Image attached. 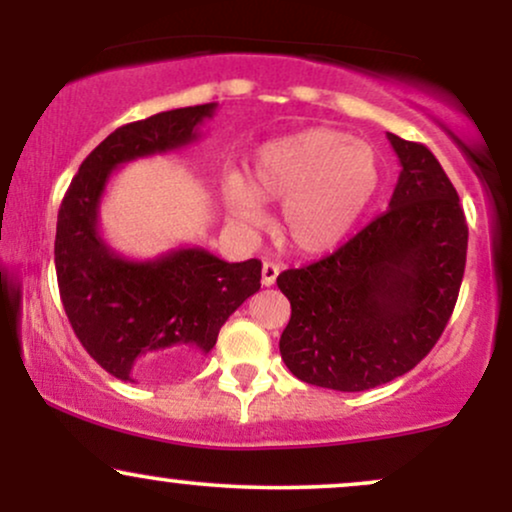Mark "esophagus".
<instances>
[{
	"mask_svg": "<svg viewBox=\"0 0 512 512\" xmlns=\"http://www.w3.org/2000/svg\"><path fill=\"white\" fill-rule=\"evenodd\" d=\"M281 267L276 262H264L262 264V286H274L276 276H279Z\"/></svg>",
	"mask_w": 512,
	"mask_h": 512,
	"instance_id": "obj_1",
	"label": "esophagus"
}]
</instances>
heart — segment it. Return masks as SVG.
Returning <instances> with one entry per match:
<instances>
[{"mask_svg":"<svg viewBox=\"0 0 512 512\" xmlns=\"http://www.w3.org/2000/svg\"><path fill=\"white\" fill-rule=\"evenodd\" d=\"M380 187V158L363 139L310 127L255 151L250 182L223 180L228 216L240 226L267 221L264 202H281L279 228L301 252L332 250L349 236Z\"/></svg>","mask_w":512,"mask_h":512,"instance_id":"obj_1","label":"heart"}]
</instances>
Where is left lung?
I'll return each mask as SVG.
<instances>
[{
  "mask_svg": "<svg viewBox=\"0 0 512 512\" xmlns=\"http://www.w3.org/2000/svg\"><path fill=\"white\" fill-rule=\"evenodd\" d=\"M387 139L402 166L390 209L276 279L291 301L281 358L308 385L363 392L409 373L457 303L469 236L460 197L424 144Z\"/></svg>",
  "mask_w": 512,
  "mask_h": 512,
  "instance_id": "8db88e82",
  "label": "left lung"
}]
</instances>
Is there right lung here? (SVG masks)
<instances>
[{
  "label": "right lung",
  "mask_w": 512,
  "mask_h": 512,
  "mask_svg": "<svg viewBox=\"0 0 512 512\" xmlns=\"http://www.w3.org/2000/svg\"><path fill=\"white\" fill-rule=\"evenodd\" d=\"M216 103L117 127L74 175L57 214L55 269L64 313L98 366L125 383L190 368L255 291L262 262H223L204 248L129 260L105 243L98 209L110 178L137 158L195 144Z\"/></svg>",
  "instance_id": "add662e5"
}]
</instances>
